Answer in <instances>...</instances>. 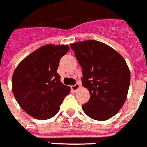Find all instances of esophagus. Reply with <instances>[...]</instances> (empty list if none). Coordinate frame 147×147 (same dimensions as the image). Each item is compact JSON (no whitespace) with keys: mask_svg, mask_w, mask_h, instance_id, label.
<instances>
[{"mask_svg":"<svg viewBox=\"0 0 147 147\" xmlns=\"http://www.w3.org/2000/svg\"><path fill=\"white\" fill-rule=\"evenodd\" d=\"M80 83H76L75 85H73V86H71V90H74V91H76L77 90L80 88Z\"/></svg>","mask_w":147,"mask_h":147,"instance_id":"esophagus-1","label":"esophagus"}]
</instances>
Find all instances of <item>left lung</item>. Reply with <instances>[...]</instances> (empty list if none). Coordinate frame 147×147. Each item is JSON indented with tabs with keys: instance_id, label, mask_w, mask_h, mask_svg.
<instances>
[{
	"instance_id": "left-lung-1",
	"label": "left lung",
	"mask_w": 147,
	"mask_h": 147,
	"mask_svg": "<svg viewBox=\"0 0 147 147\" xmlns=\"http://www.w3.org/2000/svg\"><path fill=\"white\" fill-rule=\"evenodd\" d=\"M82 69V83L90 100L82 105L90 118L106 120L123 106L130 85V71L123 57L110 46L95 40L70 45Z\"/></svg>"
}]
</instances>
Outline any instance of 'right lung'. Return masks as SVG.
I'll list each match as a JSON object with an SVG mask.
<instances>
[{"label":"right lung","mask_w":147,"mask_h":147,"mask_svg":"<svg viewBox=\"0 0 147 147\" xmlns=\"http://www.w3.org/2000/svg\"><path fill=\"white\" fill-rule=\"evenodd\" d=\"M67 45H46L30 53L19 64L12 76V92L27 114L47 120L59 111L69 86L61 82L57 68Z\"/></svg>","instance_id":"obj_1"}]
</instances>
